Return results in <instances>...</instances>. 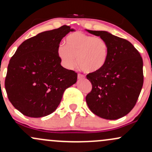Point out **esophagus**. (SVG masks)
<instances>
[{
	"mask_svg": "<svg viewBox=\"0 0 152 152\" xmlns=\"http://www.w3.org/2000/svg\"><path fill=\"white\" fill-rule=\"evenodd\" d=\"M85 78L84 75L81 74H78V79H81V78Z\"/></svg>",
	"mask_w": 152,
	"mask_h": 152,
	"instance_id": "esophagus-1",
	"label": "esophagus"
}]
</instances>
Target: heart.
I'll return each mask as SVG.
<instances>
[{"mask_svg": "<svg viewBox=\"0 0 152 152\" xmlns=\"http://www.w3.org/2000/svg\"><path fill=\"white\" fill-rule=\"evenodd\" d=\"M66 45L60 44L57 54L62 64L69 69L76 66L86 73H96L102 70L109 53V47L104 39L82 32L69 34ZM77 61H75V58Z\"/></svg>", "mask_w": 152, "mask_h": 152, "instance_id": "b5f03b06", "label": "heart"}]
</instances>
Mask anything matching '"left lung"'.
Listing matches in <instances>:
<instances>
[{
	"mask_svg": "<svg viewBox=\"0 0 152 152\" xmlns=\"http://www.w3.org/2000/svg\"><path fill=\"white\" fill-rule=\"evenodd\" d=\"M87 31L105 40L109 47L102 70L86 75L92 85L86 96L87 105L99 117L118 119L128 114L137 104L144 83L142 58L126 39L106 31Z\"/></svg>",
	"mask_w": 152,
	"mask_h": 152,
	"instance_id": "1",
	"label": "left lung"
}]
</instances>
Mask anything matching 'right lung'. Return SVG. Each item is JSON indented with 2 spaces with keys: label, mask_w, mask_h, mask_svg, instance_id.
<instances>
[{
  "label": "right lung",
  "mask_w": 152,
  "mask_h": 152,
  "mask_svg": "<svg viewBox=\"0 0 152 152\" xmlns=\"http://www.w3.org/2000/svg\"><path fill=\"white\" fill-rule=\"evenodd\" d=\"M70 26L40 33L23 41L10 58L5 79L8 98L25 116L39 118L53 113L77 73L61 65L57 48Z\"/></svg>",
  "instance_id": "right-lung-1"
}]
</instances>
